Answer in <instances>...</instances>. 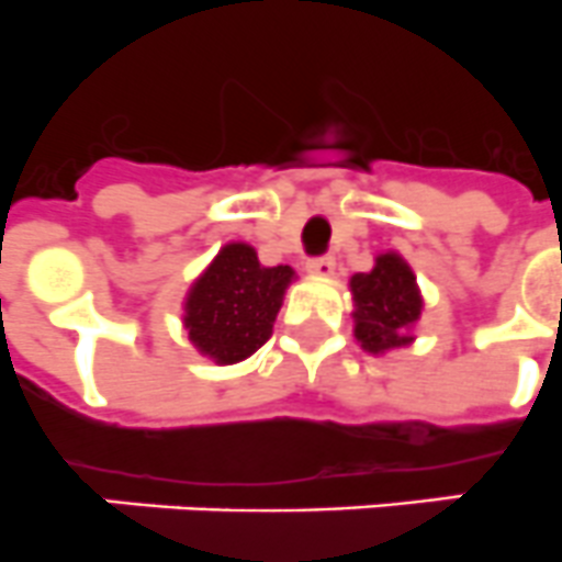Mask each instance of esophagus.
Here are the masks:
<instances>
[{
	"mask_svg": "<svg viewBox=\"0 0 562 562\" xmlns=\"http://www.w3.org/2000/svg\"><path fill=\"white\" fill-rule=\"evenodd\" d=\"M307 271H311L313 277H330L333 271H336V260H333L330 255L313 257V260H307Z\"/></svg>",
	"mask_w": 562,
	"mask_h": 562,
	"instance_id": "1",
	"label": "esophagus"
}]
</instances>
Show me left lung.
Returning a JSON list of instances; mask_svg holds the SVG:
<instances>
[{"mask_svg": "<svg viewBox=\"0 0 562 562\" xmlns=\"http://www.w3.org/2000/svg\"><path fill=\"white\" fill-rule=\"evenodd\" d=\"M350 291L356 305L352 333L363 350L381 356L414 341L412 327L423 313V296L417 277L401 255H378L372 271L352 277Z\"/></svg>", "mask_w": 562, "mask_h": 562, "instance_id": "obj_1", "label": "left lung"}]
</instances>
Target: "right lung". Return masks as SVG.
<instances>
[{
    "mask_svg": "<svg viewBox=\"0 0 562 562\" xmlns=\"http://www.w3.org/2000/svg\"><path fill=\"white\" fill-rule=\"evenodd\" d=\"M291 280V266L266 269L249 244H226L187 293V338L215 363L244 361L271 338Z\"/></svg>",
    "mask_w": 562,
    "mask_h": 562,
    "instance_id": "add662e5",
    "label": "right lung"
}]
</instances>
